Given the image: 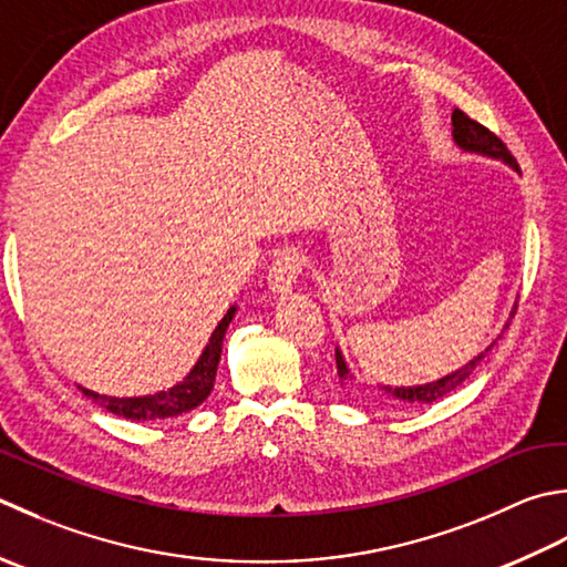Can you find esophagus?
<instances>
[{
	"label": "esophagus",
	"mask_w": 567,
	"mask_h": 567,
	"mask_svg": "<svg viewBox=\"0 0 567 567\" xmlns=\"http://www.w3.org/2000/svg\"><path fill=\"white\" fill-rule=\"evenodd\" d=\"M302 268H305V255L297 248H285L272 260V268L268 275L272 292H290L297 285L299 275H302Z\"/></svg>",
	"instance_id": "34e87169"
}]
</instances>
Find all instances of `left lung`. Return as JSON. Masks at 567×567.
I'll use <instances>...</instances> for the list:
<instances>
[{
	"label": "left lung",
	"instance_id": "8db88e82",
	"mask_svg": "<svg viewBox=\"0 0 567 567\" xmlns=\"http://www.w3.org/2000/svg\"><path fill=\"white\" fill-rule=\"evenodd\" d=\"M452 135L454 142L460 144L462 150L467 152H480L486 154V157H496V159H504L506 164H512L514 169L518 172V164L514 159V154L506 150V144L498 140L489 127H484L482 122L472 120L464 110H454L452 113ZM516 315V312H514ZM492 349V347H489ZM486 349V351H489ZM486 351L480 353L474 361H470L467 365H462L460 371H454L452 375H445V379H440L435 383H427V385H413V388H383V393L388 395V401L401 405V408H417V405H427V403H435L440 398H445L447 393H452L454 388H460L464 381L470 379L474 373L476 365H480L486 357ZM337 373L341 381H351V373L347 369V363H343V357L337 351Z\"/></svg>",
	"mask_w": 567,
	"mask_h": 567
}]
</instances>
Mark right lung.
<instances>
[{"instance_id": "right-lung-1", "label": "right lung", "mask_w": 567, "mask_h": 567, "mask_svg": "<svg viewBox=\"0 0 567 567\" xmlns=\"http://www.w3.org/2000/svg\"><path fill=\"white\" fill-rule=\"evenodd\" d=\"M233 312H236V307H230L228 315L218 321V327L214 331V337H210V343L204 349L202 359H198L192 373H188L179 385L169 388V391L142 395V398H110V395H97L93 391H87V388H81L83 395L93 398L97 405H103L113 415L127 417V420H164V417L188 413V410L202 405L208 398L210 388H214L218 359H220V343H224Z\"/></svg>"}]
</instances>
